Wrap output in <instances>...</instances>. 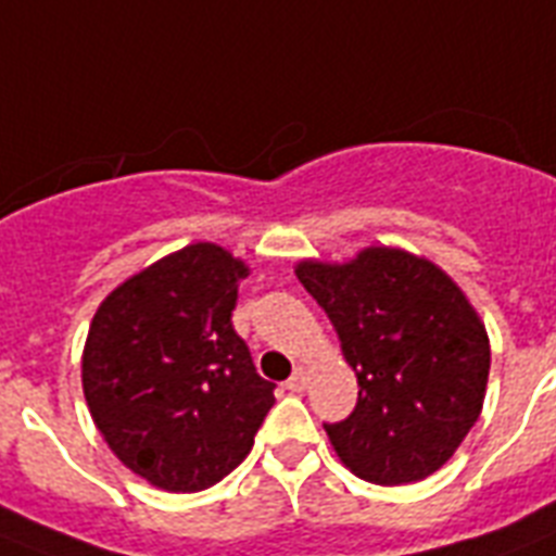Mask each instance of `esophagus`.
I'll return each mask as SVG.
<instances>
[{
  "label": "esophagus",
  "instance_id": "obj_1",
  "mask_svg": "<svg viewBox=\"0 0 556 556\" xmlns=\"http://www.w3.org/2000/svg\"><path fill=\"white\" fill-rule=\"evenodd\" d=\"M288 391H293V394H300V391H305L308 388V371L305 368H296V371L291 374V380L286 382Z\"/></svg>",
  "mask_w": 556,
  "mask_h": 556
}]
</instances>
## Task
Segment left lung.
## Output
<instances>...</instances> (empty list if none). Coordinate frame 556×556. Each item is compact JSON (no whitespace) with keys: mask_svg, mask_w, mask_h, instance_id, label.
<instances>
[{"mask_svg":"<svg viewBox=\"0 0 556 556\" xmlns=\"http://www.w3.org/2000/svg\"><path fill=\"white\" fill-rule=\"evenodd\" d=\"M328 314L359 400L325 426L351 473L405 485L440 471L480 419L491 371L485 323L454 279L419 254L368 245L345 263L300 260Z\"/></svg>","mask_w":556,"mask_h":556,"instance_id":"left-lung-1","label":"left lung"}]
</instances>
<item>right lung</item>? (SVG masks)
Instances as JSON below:
<instances>
[{
  "label": "right lung",
  "mask_w": 556,
  "mask_h": 556,
  "mask_svg": "<svg viewBox=\"0 0 556 556\" xmlns=\"http://www.w3.org/2000/svg\"><path fill=\"white\" fill-rule=\"evenodd\" d=\"M245 260L216 242L162 256L108 293L83 349L93 426L153 489H211L254 448L274 386L233 331Z\"/></svg>",
  "instance_id": "add662e5"
}]
</instances>
